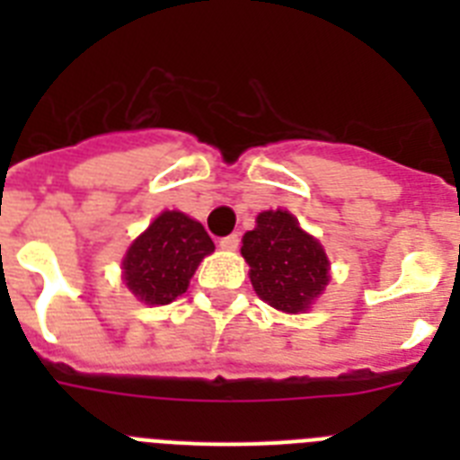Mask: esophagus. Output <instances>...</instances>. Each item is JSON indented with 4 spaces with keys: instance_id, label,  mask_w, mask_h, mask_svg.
<instances>
[{
    "instance_id": "obj_1",
    "label": "esophagus",
    "mask_w": 460,
    "mask_h": 460,
    "mask_svg": "<svg viewBox=\"0 0 460 460\" xmlns=\"http://www.w3.org/2000/svg\"><path fill=\"white\" fill-rule=\"evenodd\" d=\"M218 246H221L223 251H237V246H239V234H237V233L227 234V237H223L221 242H218Z\"/></svg>"
}]
</instances>
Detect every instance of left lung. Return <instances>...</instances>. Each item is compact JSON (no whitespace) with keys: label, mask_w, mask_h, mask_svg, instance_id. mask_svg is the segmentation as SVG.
Listing matches in <instances>:
<instances>
[{"label":"left lung","mask_w":460,"mask_h":460,"mask_svg":"<svg viewBox=\"0 0 460 460\" xmlns=\"http://www.w3.org/2000/svg\"><path fill=\"white\" fill-rule=\"evenodd\" d=\"M255 223L242 246L255 292L279 311H306L329 280L323 246L283 209L262 211Z\"/></svg>","instance_id":"left-lung-1"}]
</instances>
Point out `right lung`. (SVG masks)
Wrapping results in <instances>:
<instances>
[{
  "label": "right lung",
  "mask_w": 460,
  "mask_h": 460,
  "mask_svg": "<svg viewBox=\"0 0 460 460\" xmlns=\"http://www.w3.org/2000/svg\"><path fill=\"white\" fill-rule=\"evenodd\" d=\"M214 251L205 227L181 211H164L124 258V280L145 304H170L189 288L200 260Z\"/></svg>",
  "instance_id": "1"
}]
</instances>
